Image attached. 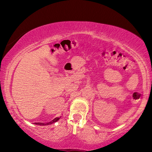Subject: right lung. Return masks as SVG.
<instances>
[{
	"mask_svg": "<svg viewBox=\"0 0 152 152\" xmlns=\"http://www.w3.org/2000/svg\"><path fill=\"white\" fill-rule=\"evenodd\" d=\"M60 119V118H55V119H53L52 121L47 122V123H43V122H34L35 124H38V125H41V126H45V125H48V124H52L53 123H55L57 121H58Z\"/></svg>",
	"mask_w": 152,
	"mask_h": 152,
	"instance_id": "obj_1",
	"label": "right lung"
}]
</instances>
